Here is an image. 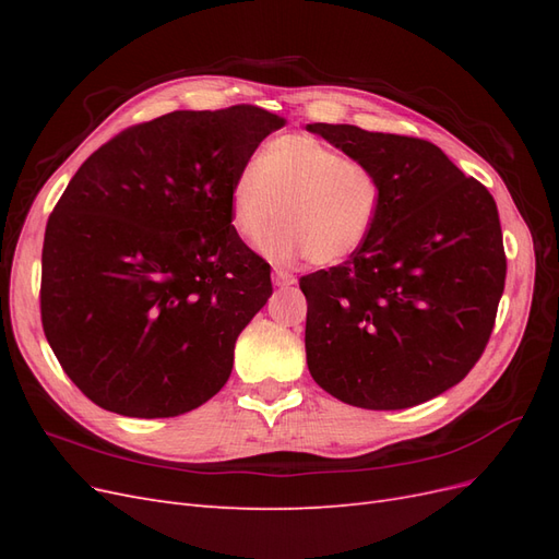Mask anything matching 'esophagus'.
<instances>
[{"mask_svg":"<svg viewBox=\"0 0 559 559\" xmlns=\"http://www.w3.org/2000/svg\"><path fill=\"white\" fill-rule=\"evenodd\" d=\"M273 282H275V286H292L296 282V277L292 273H286V270H282V267H275Z\"/></svg>","mask_w":559,"mask_h":559,"instance_id":"esophagus-1","label":"esophagus"}]
</instances>
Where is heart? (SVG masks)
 Wrapping results in <instances>:
<instances>
[{"label": "heart", "instance_id": "b5f03b06", "mask_svg": "<svg viewBox=\"0 0 559 559\" xmlns=\"http://www.w3.org/2000/svg\"><path fill=\"white\" fill-rule=\"evenodd\" d=\"M380 181L370 167L345 158L312 134H280L259 160L233 177L228 207L245 240H257L282 214L284 222L261 240L273 261L310 257L317 265L341 263L361 249L380 214Z\"/></svg>", "mask_w": 559, "mask_h": 559}]
</instances>
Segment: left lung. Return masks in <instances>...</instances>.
Returning a JSON list of instances; mask_svg holds the SVG:
<instances>
[{"instance_id": "8db88e82", "label": "left lung", "mask_w": 559, "mask_h": 559, "mask_svg": "<svg viewBox=\"0 0 559 559\" xmlns=\"http://www.w3.org/2000/svg\"><path fill=\"white\" fill-rule=\"evenodd\" d=\"M380 181V214L349 261L300 277L314 382L401 411L462 382L492 335L506 282L497 202L436 144L310 123Z\"/></svg>"}]
</instances>
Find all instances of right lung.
<instances>
[{"mask_svg":"<svg viewBox=\"0 0 559 559\" xmlns=\"http://www.w3.org/2000/svg\"><path fill=\"white\" fill-rule=\"evenodd\" d=\"M284 118L253 105L173 111L118 132L67 183L41 251V324L99 408L177 417L233 370L273 294L233 226L235 173Z\"/></svg>","mask_w":559,"mask_h":559,"instance_id":"obj_1","label":"right lung"}]
</instances>
